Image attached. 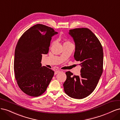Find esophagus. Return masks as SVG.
<instances>
[{
  "mask_svg": "<svg viewBox=\"0 0 120 120\" xmlns=\"http://www.w3.org/2000/svg\"><path fill=\"white\" fill-rule=\"evenodd\" d=\"M60 72V71H59V70H56V71H55V72H54V75H56L57 74L59 73Z\"/></svg>",
  "mask_w": 120,
  "mask_h": 120,
  "instance_id": "34e87169",
  "label": "esophagus"
}]
</instances>
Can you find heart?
<instances>
[{
    "label": "heart",
    "mask_w": 120,
    "mask_h": 120,
    "mask_svg": "<svg viewBox=\"0 0 120 120\" xmlns=\"http://www.w3.org/2000/svg\"><path fill=\"white\" fill-rule=\"evenodd\" d=\"M70 43V42H66L64 43Z\"/></svg>",
    "instance_id": "obj_1"
}]
</instances>
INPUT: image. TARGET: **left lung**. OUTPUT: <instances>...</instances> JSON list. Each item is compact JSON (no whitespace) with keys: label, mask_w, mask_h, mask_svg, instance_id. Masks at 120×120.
<instances>
[{"label":"left lung","mask_w":120,"mask_h":120,"mask_svg":"<svg viewBox=\"0 0 120 120\" xmlns=\"http://www.w3.org/2000/svg\"><path fill=\"white\" fill-rule=\"evenodd\" d=\"M68 34L75 44L74 59L80 62L79 75L66 72L67 79L64 83L67 95L77 99H83L91 94L99 82L103 72V50L99 39L86 28H75Z\"/></svg>","instance_id":"obj_1"}]
</instances>
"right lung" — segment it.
<instances>
[{
	"label": "right lung",
	"mask_w": 120,
	"mask_h": 120,
	"mask_svg": "<svg viewBox=\"0 0 120 120\" xmlns=\"http://www.w3.org/2000/svg\"><path fill=\"white\" fill-rule=\"evenodd\" d=\"M51 27L38 24L25 31L16 45L14 59L15 78L26 95L38 97L44 93L54 71L41 66L42 54L49 52L52 38L57 34Z\"/></svg>",
	"instance_id": "1"
}]
</instances>
